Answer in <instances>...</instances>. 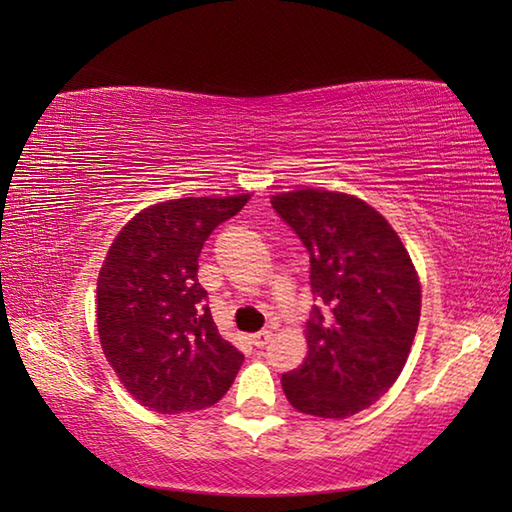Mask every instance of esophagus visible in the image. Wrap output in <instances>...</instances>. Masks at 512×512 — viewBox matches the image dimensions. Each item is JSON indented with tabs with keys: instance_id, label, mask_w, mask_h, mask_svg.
<instances>
[{
	"instance_id": "esophagus-1",
	"label": "esophagus",
	"mask_w": 512,
	"mask_h": 512,
	"mask_svg": "<svg viewBox=\"0 0 512 512\" xmlns=\"http://www.w3.org/2000/svg\"><path fill=\"white\" fill-rule=\"evenodd\" d=\"M273 339V332L271 329H262V332L253 334V345L255 348H264V345Z\"/></svg>"
}]
</instances>
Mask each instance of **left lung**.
I'll list each match as a JSON object with an SVG mask.
<instances>
[{"instance_id":"8db88e82","label":"left lung","mask_w":512,"mask_h":512,"mask_svg":"<svg viewBox=\"0 0 512 512\" xmlns=\"http://www.w3.org/2000/svg\"><path fill=\"white\" fill-rule=\"evenodd\" d=\"M271 205L307 248L316 300L307 359L282 375L284 395L302 413L348 418L400 377L418 332V275L397 232L359 198L300 189Z\"/></svg>"}]
</instances>
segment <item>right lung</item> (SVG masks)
<instances>
[{"label": "right lung", "instance_id": "obj_1", "mask_svg": "<svg viewBox=\"0 0 512 512\" xmlns=\"http://www.w3.org/2000/svg\"><path fill=\"white\" fill-rule=\"evenodd\" d=\"M248 198L158 203L112 241L97 282V327L110 366L146 409H207L228 393L244 363L214 325L198 257L210 232Z\"/></svg>", "mask_w": 512, "mask_h": 512}]
</instances>
